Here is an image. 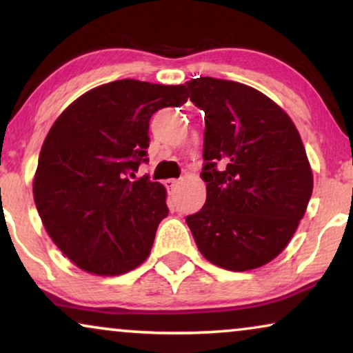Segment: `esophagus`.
<instances>
[{"instance_id":"1","label":"esophagus","mask_w":353,"mask_h":353,"mask_svg":"<svg viewBox=\"0 0 353 353\" xmlns=\"http://www.w3.org/2000/svg\"><path fill=\"white\" fill-rule=\"evenodd\" d=\"M178 185H180V180H176V178H170V180L165 181V186L168 190H175Z\"/></svg>"}]
</instances>
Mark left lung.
Listing matches in <instances>:
<instances>
[{
    "label": "left lung",
    "mask_w": 353,
    "mask_h": 353,
    "mask_svg": "<svg viewBox=\"0 0 353 353\" xmlns=\"http://www.w3.org/2000/svg\"><path fill=\"white\" fill-rule=\"evenodd\" d=\"M205 114L207 199L186 216L201 254L216 267L245 272L283 252L305 214L313 175L289 115L260 91L231 80L186 81Z\"/></svg>",
    "instance_id": "8db88e82"
}]
</instances>
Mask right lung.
<instances>
[{
    "instance_id": "add662e5",
    "label": "right lung",
    "mask_w": 353,
    "mask_h": 353,
    "mask_svg": "<svg viewBox=\"0 0 353 353\" xmlns=\"http://www.w3.org/2000/svg\"><path fill=\"white\" fill-rule=\"evenodd\" d=\"M185 85L117 80L74 101L43 143L33 199L43 225L77 267L101 276L137 268L168 215L165 188L143 176L149 120L188 101Z\"/></svg>"
}]
</instances>
